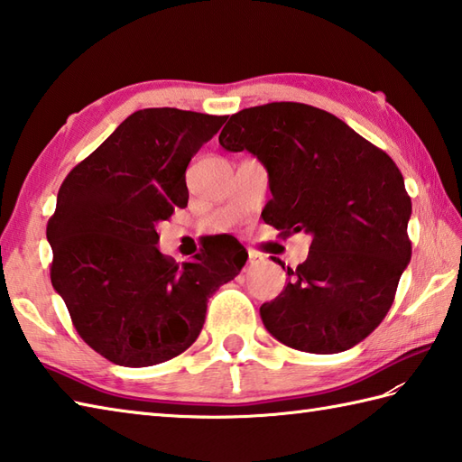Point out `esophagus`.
<instances>
[{
	"label": "esophagus",
	"instance_id": "1",
	"mask_svg": "<svg viewBox=\"0 0 462 462\" xmlns=\"http://www.w3.org/2000/svg\"><path fill=\"white\" fill-rule=\"evenodd\" d=\"M248 256H250V262H252V263H256V262H262V260H263L262 254L256 252V250H248Z\"/></svg>",
	"mask_w": 462,
	"mask_h": 462
}]
</instances>
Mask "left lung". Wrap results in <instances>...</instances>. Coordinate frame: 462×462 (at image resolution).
Masks as SVG:
<instances>
[{
    "label": "left lung",
    "instance_id": "left-lung-1",
    "mask_svg": "<svg viewBox=\"0 0 462 462\" xmlns=\"http://www.w3.org/2000/svg\"><path fill=\"white\" fill-rule=\"evenodd\" d=\"M218 141L268 169L263 222L282 236L311 234L308 260L260 308L263 326L308 353L357 346L393 306L411 260V196L393 159L336 115L288 101L232 115Z\"/></svg>",
    "mask_w": 462,
    "mask_h": 462
}]
</instances>
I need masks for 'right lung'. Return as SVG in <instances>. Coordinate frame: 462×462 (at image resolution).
Returning <instances> with one entry per match:
<instances>
[{"label":"right lung","instance_id":"1","mask_svg":"<svg viewBox=\"0 0 462 462\" xmlns=\"http://www.w3.org/2000/svg\"><path fill=\"white\" fill-rule=\"evenodd\" d=\"M224 123L172 106L136 111L59 189L47 222L51 283L81 339L116 365L149 367L189 349L206 301L248 260L226 234L182 263L154 246V226L189 204L186 166Z\"/></svg>","mask_w":462,"mask_h":462}]
</instances>
